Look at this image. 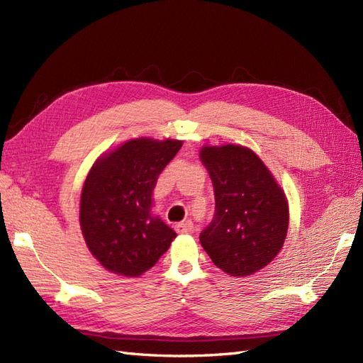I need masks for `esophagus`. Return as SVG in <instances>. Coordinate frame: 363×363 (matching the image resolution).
<instances>
[{
  "label": "esophagus",
  "mask_w": 363,
  "mask_h": 363,
  "mask_svg": "<svg viewBox=\"0 0 363 363\" xmlns=\"http://www.w3.org/2000/svg\"><path fill=\"white\" fill-rule=\"evenodd\" d=\"M175 230H177L179 233H184V235H186V233H194V232H195L192 221H183V223L175 225Z\"/></svg>",
  "instance_id": "esophagus-1"
}]
</instances>
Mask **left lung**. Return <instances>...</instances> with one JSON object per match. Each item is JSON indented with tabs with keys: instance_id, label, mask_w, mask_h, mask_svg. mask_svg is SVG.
<instances>
[{
	"instance_id": "obj_1",
	"label": "left lung",
	"mask_w": 363,
	"mask_h": 363,
	"mask_svg": "<svg viewBox=\"0 0 363 363\" xmlns=\"http://www.w3.org/2000/svg\"><path fill=\"white\" fill-rule=\"evenodd\" d=\"M200 159L215 192V215L200 242L230 276L255 274L279 255L286 239V196L265 163L247 147H203Z\"/></svg>"
}]
</instances>
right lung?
<instances>
[{
    "mask_svg": "<svg viewBox=\"0 0 363 363\" xmlns=\"http://www.w3.org/2000/svg\"><path fill=\"white\" fill-rule=\"evenodd\" d=\"M182 140L131 139L98 159L80 199V227L92 256L119 276L152 268L177 236L151 215V195Z\"/></svg>",
    "mask_w": 363,
    "mask_h": 363,
    "instance_id": "add662e5",
    "label": "right lung"
}]
</instances>
